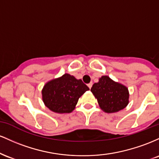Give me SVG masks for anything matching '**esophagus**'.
Returning a JSON list of instances; mask_svg holds the SVG:
<instances>
[{"instance_id":"esophagus-1","label":"esophagus","mask_w":159,"mask_h":159,"mask_svg":"<svg viewBox=\"0 0 159 159\" xmlns=\"http://www.w3.org/2000/svg\"><path fill=\"white\" fill-rule=\"evenodd\" d=\"M87 86H88V87H89V88L91 89V87H92V86H93V83H92V82H91V83L88 84H87Z\"/></svg>"}]
</instances>
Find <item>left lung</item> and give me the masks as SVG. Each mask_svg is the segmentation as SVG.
<instances>
[{"label": "left lung", "mask_w": 159, "mask_h": 159, "mask_svg": "<svg viewBox=\"0 0 159 159\" xmlns=\"http://www.w3.org/2000/svg\"><path fill=\"white\" fill-rule=\"evenodd\" d=\"M100 108L105 113H116L123 110L129 102L127 87L114 81L107 75L99 78L91 88Z\"/></svg>", "instance_id": "left-lung-1"}]
</instances>
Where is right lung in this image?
Instances as JSON below:
<instances>
[{
    "label": "right lung",
    "instance_id": "1",
    "mask_svg": "<svg viewBox=\"0 0 159 159\" xmlns=\"http://www.w3.org/2000/svg\"><path fill=\"white\" fill-rule=\"evenodd\" d=\"M89 90L81 79L65 73L45 84L42 98L49 110L57 114H67L75 110L79 98Z\"/></svg>",
    "mask_w": 159,
    "mask_h": 159
}]
</instances>
